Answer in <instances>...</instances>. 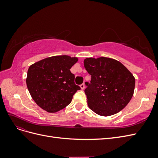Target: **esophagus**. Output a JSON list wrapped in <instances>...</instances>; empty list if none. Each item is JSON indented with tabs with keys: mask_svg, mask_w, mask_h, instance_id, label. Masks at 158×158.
<instances>
[{
	"mask_svg": "<svg viewBox=\"0 0 158 158\" xmlns=\"http://www.w3.org/2000/svg\"><path fill=\"white\" fill-rule=\"evenodd\" d=\"M80 88H81V89H84L85 88V85H84V84H81V85H80Z\"/></svg>",
	"mask_w": 158,
	"mask_h": 158,
	"instance_id": "obj_1",
	"label": "esophagus"
}]
</instances>
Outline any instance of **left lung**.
Wrapping results in <instances>:
<instances>
[{
  "mask_svg": "<svg viewBox=\"0 0 158 158\" xmlns=\"http://www.w3.org/2000/svg\"><path fill=\"white\" fill-rule=\"evenodd\" d=\"M84 67L92 76L84 92L90 109L107 117L118 113L131 101L135 78L120 62L107 57L87 58Z\"/></svg>",
  "mask_w": 158,
  "mask_h": 158,
  "instance_id": "8db88e82",
  "label": "left lung"
}]
</instances>
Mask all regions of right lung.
Returning a JSON list of instances; mask_svg holds the SVG:
<instances>
[{"mask_svg": "<svg viewBox=\"0 0 158 158\" xmlns=\"http://www.w3.org/2000/svg\"><path fill=\"white\" fill-rule=\"evenodd\" d=\"M78 60L68 55L53 56L30 66L26 84L38 106L49 113H56L70 103L74 94L80 89L70 70Z\"/></svg>", "mask_w": 158, "mask_h": 158, "instance_id": "right-lung-1", "label": "right lung"}]
</instances>
